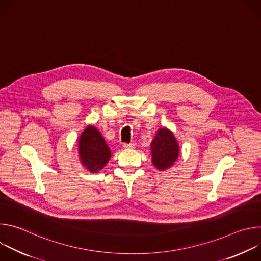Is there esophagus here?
<instances>
[{"label":"esophagus","mask_w":261,"mask_h":261,"mask_svg":"<svg viewBox=\"0 0 261 261\" xmlns=\"http://www.w3.org/2000/svg\"><path fill=\"white\" fill-rule=\"evenodd\" d=\"M136 146V143L134 142V141H132V142H130V143H124V145H123V147L124 148H134Z\"/></svg>","instance_id":"34e87169"}]
</instances>
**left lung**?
<instances>
[{"instance_id":"1","label":"left lung","mask_w":261,"mask_h":261,"mask_svg":"<svg viewBox=\"0 0 261 261\" xmlns=\"http://www.w3.org/2000/svg\"><path fill=\"white\" fill-rule=\"evenodd\" d=\"M152 162L159 170L168 169L176 161L179 148L173 133L166 129H159L151 143Z\"/></svg>"}]
</instances>
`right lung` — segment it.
Segmentation results:
<instances>
[{"label": "right lung", "mask_w": 261, "mask_h": 261, "mask_svg": "<svg viewBox=\"0 0 261 261\" xmlns=\"http://www.w3.org/2000/svg\"><path fill=\"white\" fill-rule=\"evenodd\" d=\"M79 154L82 164L91 172L100 171L111 157V152L101 133L88 126L79 139Z\"/></svg>", "instance_id": "right-lung-1"}]
</instances>
